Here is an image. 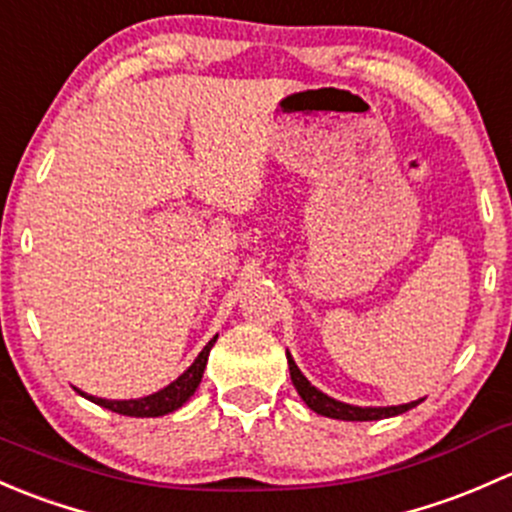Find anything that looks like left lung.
<instances>
[{"mask_svg": "<svg viewBox=\"0 0 512 512\" xmlns=\"http://www.w3.org/2000/svg\"><path fill=\"white\" fill-rule=\"evenodd\" d=\"M288 370H291V379H293V387L298 389L300 399H303L305 404H308L313 412L323 414V416H330V419H342V421H374V419H387V416H397V414H404L409 412V409L416 407L419 402H409V404H402V407H352V404H345V402H337V399L328 397V394H323L320 389H315L313 384L308 382V379L303 377L298 370V365L293 362V357L288 355Z\"/></svg>", "mask_w": 512, "mask_h": 512, "instance_id": "1", "label": "left lung"}]
</instances>
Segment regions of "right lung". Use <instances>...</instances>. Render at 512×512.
I'll return each instance as SVG.
<instances>
[{"label": "right lung", "mask_w": 512, "mask_h": 512, "mask_svg": "<svg viewBox=\"0 0 512 512\" xmlns=\"http://www.w3.org/2000/svg\"><path fill=\"white\" fill-rule=\"evenodd\" d=\"M214 342H217V337H212V340L204 345V350L199 352L197 360L192 362V367H189L187 372L179 374L175 382L167 384V387L160 389V392L150 394V397L128 399V402H110V399L88 397V394H83V392L81 394L86 399H91V402H96L98 407H105V409H110V412L123 414V416H162V414H170V412H175V409L182 407V404L187 402L189 397H192L194 389L199 387V382H202L204 367H207L209 350H212Z\"/></svg>", "instance_id": "1"}]
</instances>
